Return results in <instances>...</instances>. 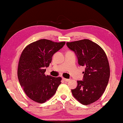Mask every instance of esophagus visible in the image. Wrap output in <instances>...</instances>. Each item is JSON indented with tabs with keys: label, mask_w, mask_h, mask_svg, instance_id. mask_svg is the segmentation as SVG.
Masks as SVG:
<instances>
[{
	"label": "esophagus",
	"mask_w": 123,
	"mask_h": 123,
	"mask_svg": "<svg viewBox=\"0 0 123 123\" xmlns=\"http://www.w3.org/2000/svg\"><path fill=\"white\" fill-rule=\"evenodd\" d=\"M62 79L63 80H64V81L65 82H69L70 81V79H65L64 78H62Z\"/></svg>",
	"instance_id": "obj_1"
}]
</instances>
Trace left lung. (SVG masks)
<instances>
[{
  "label": "left lung",
  "instance_id": "obj_1",
  "mask_svg": "<svg viewBox=\"0 0 123 123\" xmlns=\"http://www.w3.org/2000/svg\"><path fill=\"white\" fill-rule=\"evenodd\" d=\"M78 59V64L85 66L82 81L71 92L74 97L84 105H90L104 94L110 78L109 62L105 51L100 46L88 39L67 42Z\"/></svg>",
  "mask_w": 123,
  "mask_h": 123
}]
</instances>
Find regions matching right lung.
<instances>
[{
    "instance_id": "1",
    "label": "right lung",
    "mask_w": 123,
    "mask_h": 123,
    "mask_svg": "<svg viewBox=\"0 0 123 123\" xmlns=\"http://www.w3.org/2000/svg\"><path fill=\"white\" fill-rule=\"evenodd\" d=\"M65 43L40 39L29 44L23 51L18 62V77L25 94L33 101L44 103L48 100L61 84V77L45 75L44 73L53 55Z\"/></svg>"
}]
</instances>
